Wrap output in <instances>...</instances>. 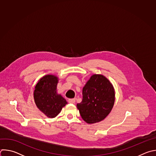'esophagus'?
<instances>
[{
	"mask_svg": "<svg viewBox=\"0 0 156 156\" xmlns=\"http://www.w3.org/2000/svg\"><path fill=\"white\" fill-rule=\"evenodd\" d=\"M68 101L69 103H75V98H70L68 100Z\"/></svg>",
	"mask_w": 156,
	"mask_h": 156,
	"instance_id": "1",
	"label": "esophagus"
}]
</instances>
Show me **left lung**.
<instances>
[{
    "mask_svg": "<svg viewBox=\"0 0 156 156\" xmlns=\"http://www.w3.org/2000/svg\"><path fill=\"white\" fill-rule=\"evenodd\" d=\"M115 100V89L110 81L102 75L95 74L83 87L82 101L76 107L82 119L88 124H93L109 115Z\"/></svg>",
    "mask_w": 156,
    "mask_h": 156,
    "instance_id": "8db88e82",
    "label": "left lung"
}]
</instances>
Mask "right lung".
<instances>
[{
	"label": "right lung",
	"mask_w": 156,
	"mask_h": 156,
	"mask_svg": "<svg viewBox=\"0 0 156 156\" xmlns=\"http://www.w3.org/2000/svg\"><path fill=\"white\" fill-rule=\"evenodd\" d=\"M58 78L53 75L43 76L37 83L34 98L38 108L47 117L55 118L67 104L66 100L57 93Z\"/></svg>",
	"instance_id": "obj_1"
}]
</instances>
